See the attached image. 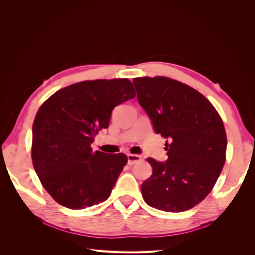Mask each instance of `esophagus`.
Segmentation results:
<instances>
[{
  "label": "esophagus",
  "instance_id": "34e87169",
  "mask_svg": "<svg viewBox=\"0 0 255 255\" xmlns=\"http://www.w3.org/2000/svg\"><path fill=\"white\" fill-rule=\"evenodd\" d=\"M140 160H141V156L138 155V154H128V165H134Z\"/></svg>",
  "mask_w": 255,
  "mask_h": 255
}]
</instances>
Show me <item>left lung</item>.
<instances>
[{
  "instance_id": "1",
  "label": "left lung",
  "mask_w": 255,
  "mask_h": 255,
  "mask_svg": "<svg viewBox=\"0 0 255 255\" xmlns=\"http://www.w3.org/2000/svg\"><path fill=\"white\" fill-rule=\"evenodd\" d=\"M137 100L160 134L168 159L152 157L141 185L144 202L160 211L190 210L210 194L226 161L227 134L218 112L196 89L175 80L136 78Z\"/></svg>"
}]
</instances>
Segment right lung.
<instances>
[{
  "label": "right lung",
  "mask_w": 255,
  "mask_h": 255,
  "mask_svg": "<svg viewBox=\"0 0 255 255\" xmlns=\"http://www.w3.org/2000/svg\"><path fill=\"white\" fill-rule=\"evenodd\" d=\"M128 79L75 83L56 91L38 110L33 123L32 159L44 189L71 210L109 199L126 154L92 152L100 129L110 126L116 106L135 98Z\"/></svg>",
  "instance_id": "obj_1"
}]
</instances>
